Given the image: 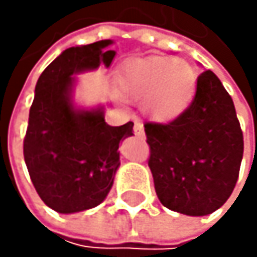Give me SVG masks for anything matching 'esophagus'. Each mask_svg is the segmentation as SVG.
<instances>
[{
	"instance_id": "esophagus-1",
	"label": "esophagus",
	"mask_w": 257,
	"mask_h": 257,
	"mask_svg": "<svg viewBox=\"0 0 257 257\" xmlns=\"http://www.w3.org/2000/svg\"><path fill=\"white\" fill-rule=\"evenodd\" d=\"M134 133H136V136H139V137H143V136H145L143 124H142L140 121H136V124H134Z\"/></svg>"
}]
</instances>
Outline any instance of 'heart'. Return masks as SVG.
I'll list each match as a JSON object with an SVG mask.
<instances>
[{
  "label": "heart",
  "mask_w": 257,
  "mask_h": 257,
  "mask_svg": "<svg viewBox=\"0 0 257 257\" xmlns=\"http://www.w3.org/2000/svg\"><path fill=\"white\" fill-rule=\"evenodd\" d=\"M123 95L142 101L153 120L173 121L190 106L196 92V72L183 60L134 58L117 75Z\"/></svg>",
  "instance_id": "b5f03b06"
}]
</instances>
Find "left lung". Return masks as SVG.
Returning a JSON list of instances; mask_svg holds the SVG:
<instances>
[{"label": "left lung", "mask_w": 257, "mask_h": 257, "mask_svg": "<svg viewBox=\"0 0 257 257\" xmlns=\"http://www.w3.org/2000/svg\"><path fill=\"white\" fill-rule=\"evenodd\" d=\"M150 170L163 206L206 216L231 196L243 156L234 103L220 80L205 71L193 103L170 123H146Z\"/></svg>", "instance_id": "1"}]
</instances>
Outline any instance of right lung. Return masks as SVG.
Wrapping results in <instances>:
<instances>
[{
    "mask_svg": "<svg viewBox=\"0 0 257 257\" xmlns=\"http://www.w3.org/2000/svg\"><path fill=\"white\" fill-rule=\"evenodd\" d=\"M112 40L69 47L35 86L24 137V162L41 200L57 213L71 214L100 205L111 191L120 166L118 145L133 134V121L109 126L103 107L80 109L72 94L75 74L109 67Z\"/></svg>",
    "mask_w": 257,
    "mask_h": 257,
    "instance_id": "add662e5",
    "label": "right lung"
}]
</instances>
